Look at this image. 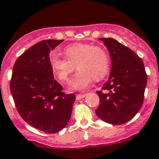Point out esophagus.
Masks as SVG:
<instances>
[{"mask_svg":"<svg viewBox=\"0 0 159 159\" xmlns=\"http://www.w3.org/2000/svg\"><path fill=\"white\" fill-rule=\"evenodd\" d=\"M85 94H78V95H76V100H81V99H83V98L85 96Z\"/></svg>","mask_w":159,"mask_h":159,"instance_id":"1","label":"esophagus"}]
</instances>
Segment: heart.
<instances>
[{"label":"heart","mask_w":159,"mask_h":159,"mask_svg":"<svg viewBox=\"0 0 159 159\" xmlns=\"http://www.w3.org/2000/svg\"><path fill=\"white\" fill-rule=\"evenodd\" d=\"M66 58L55 54L49 57V64L55 77L61 82L69 80L76 69L79 70L70 82V87L75 89H85L93 79L100 80L109 70V57L106 50L91 43H75L64 49Z\"/></svg>","instance_id":"obj_1"}]
</instances>
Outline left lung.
<instances>
[{"mask_svg": "<svg viewBox=\"0 0 159 159\" xmlns=\"http://www.w3.org/2000/svg\"><path fill=\"white\" fill-rule=\"evenodd\" d=\"M110 52L111 70L109 80L96 91L99 118L112 125L130 120L143 106L147 76L143 59L129 48L111 38H101Z\"/></svg>", "mask_w": 159, "mask_h": 159, "instance_id": "left-lung-1", "label": "left lung"}]
</instances>
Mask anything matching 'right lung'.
<instances>
[{
  "mask_svg": "<svg viewBox=\"0 0 159 159\" xmlns=\"http://www.w3.org/2000/svg\"><path fill=\"white\" fill-rule=\"evenodd\" d=\"M64 40H43L25 51L14 64L10 90L19 115L37 129L56 133L71 116L75 94H65L53 78L49 52Z\"/></svg>",
  "mask_w": 159,
  "mask_h": 159,
  "instance_id": "right-lung-1",
  "label": "right lung"
}]
</instances>
